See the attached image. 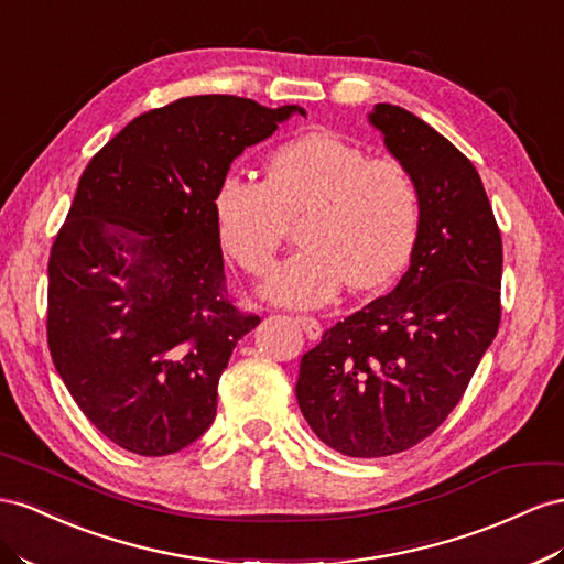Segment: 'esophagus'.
I'll use <instances>...</instances> for the list:
<instances>
[{"label":"esophagus","mask_w":564,"mask_h":564,"mask_svg":"<svg viewBox=\"0 0 564 564\" xmlns=\"http://www.w3.org/2000/svg\"><path fill=\"white\" fill-rule=\"evenodd\" d=\"M294 323L303 329V334H306L311 341H317L319 337H323V325H319L315 317H311V315H296Z\"/></svg>","instance_id":"1"}]
</instances>
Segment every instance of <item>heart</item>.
<instances>
[{"label": "heart", "mask_w": 564, "mask_h": 564, "mask_svg": "<svg viewBox=\"0 0 564 564\" xmlns=\"http://www.w3.org/2000/svg\"><path fill=\"white\" fill-rule=\"evenodd\" d=\"M225 251L249 275H265L299 225L303 249L282 261L263 294L282 306H323L339 292L393 280L413 256L422 202L413 173L399 159H370L362 147L315 130L280 147L265 182L227 175L216 196Z\"/></svg>", "instance_id": "1"}]
</instances>
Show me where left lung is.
Here are the masks:
<instances>
[{
	"mask_svg": "<svg viewBox=\"0 0 564 564\" xmlns=\"http://www.w3.org/2000/svg\"><path fill=\"white\" fill-rule=\"evenodd\" d=\"M370 123L413 173L422 220L401 282L301 358V413L348 458L413 448L451 415L498 332L503 275V241L471 161L401 106L377 104Z\"/></svg>",
	"mask_w": 564,
	"mask_h": 564,
	"instance_id": "1",
	"label": "left lung"
}]
</instances>
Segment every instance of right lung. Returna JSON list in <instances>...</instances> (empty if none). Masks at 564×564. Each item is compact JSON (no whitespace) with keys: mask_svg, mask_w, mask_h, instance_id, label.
Wrapping results in <instances>:
<instances>
[{"mask_svg":"<svg viewBox=\"0 0 564 564\" xmlns=\"http://www.w3.org/2000/svg\"><path fill=\"white\" fill-rule=\"evenodd\" d=\"M301 106L202 95L137 116L87 163L50 253L47 344L116 446L177 453L216 420L218 382L261 317L227 296L216 196L232 161Z\"/></svg>","mask_w":564,"mask_h":564,"instance_id":"1","label":"right lung"}]
</instances>
